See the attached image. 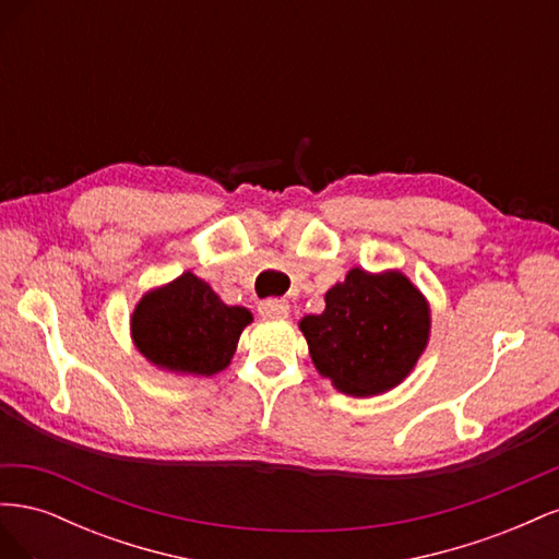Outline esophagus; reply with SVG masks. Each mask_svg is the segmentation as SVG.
I'll return each mask as SVG.
<instances>
[{
    "label": "esophagus",
    "mask_w": 559,
    "mask_h": 559,
    "mask_svg": "<svg viewBox=\"0 0 559 559\" xmlns=\"http://www.w3.org/2000/svg\"><path fill=\"white\" fill-rule=\"evenodd\" d=\"M259 312L265 319H284L289 317V302L277 300V298H267L259 302Z\"/></svg>",
    "instance_id": "obj_1"
}]
</instances>
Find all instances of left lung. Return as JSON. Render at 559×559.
<instances>
[{
	"label": "left lung",
	"mask_w": 559,
	"mask_h": 559,
	"mask_svg": "<svg viewBox=\"0 0 559 559\" xmlns=\"http://www.w3.org/2000/svg\"><path fill=\"white\" fill-rule=\"evenodd\" d=\"M321 314L300 319L319 376L347 396H378L401 384L429 343L427 298L399 270L352 267L324 296Z\"/></svg>",
	"instance_id": "8db88e82"
}]
</instances>
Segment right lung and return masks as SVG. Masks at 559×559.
<instances>
[{
	"instance_id": "obj_1",
	"label": "right lung",
	"mask_w": 559,
	"mask_h": 559,
	"mask_svg": "<svg viewBox=\"0 0 559 559\" xmlns=\"http://www.w3.org/2000/svg\"><path fill=\"white\" fill-rule=\"evenodd\" d=\"M253 317L226 306L207 282L183 273L142 296L130 317L134 347L177 376L210 378L230 364L240 333Z\"/></svg>"
}]
</instances>
